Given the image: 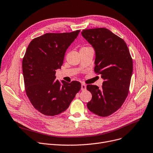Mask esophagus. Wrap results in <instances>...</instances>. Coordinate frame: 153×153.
Returning <instances> with one entry per match:
<instances>
[{"mask_svg":"<svg viewBox=\"0 0 153 153\" xmlns=\"http://www.w3.org/2000/svg\"><path fill=\"white\" fill-rule=\"evenodd\" d=\"M87 87H86V85L84 84H81V90L82 91H84L86 90Z\"/></svg>","mask_w":153,"mask_h":153,"instance_id":"esophagus-1","label":"esophagus"}]
</instances>
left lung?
I'll return each mask as SVG.
<instances>
[{"label": "left lung", "mask_w": 153, "mask_h": 153, "mask_svg": "<svg viewBox=\"0 0 153 153\" xmlns=\"http://www.w3.org/2000/svg\"><path fill=\"white\" fill-rule=\"evenodd\" d=\"M82 35L95 50V73L104 80L101 88L87 85L92 94L87 107L96 115L108 117L121 107L128 95L132 59L124 41L107 29L83 30Z\"/></svg>", "instance_id": "8db88e82"}]
</instances>
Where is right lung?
Segmentation results:
<instances>
[{"instance_id": "right-lung-1", "label": "right lung", "mask_w": 153, "mask_h": 153, "mask_svg": "<svg viewBox=\"0 0 153 153\" xmlns=\"http://www.w3.org/2000/svg\"><path fill=\"white\" fill-rule=\"evenodd\" d=\"M80 30L70 33H47L32 40L22 59L25 91L40 113L55 116L65 111L81 88L80 83L55 79L68 48Z\"/></svg>"}]
</instances>
